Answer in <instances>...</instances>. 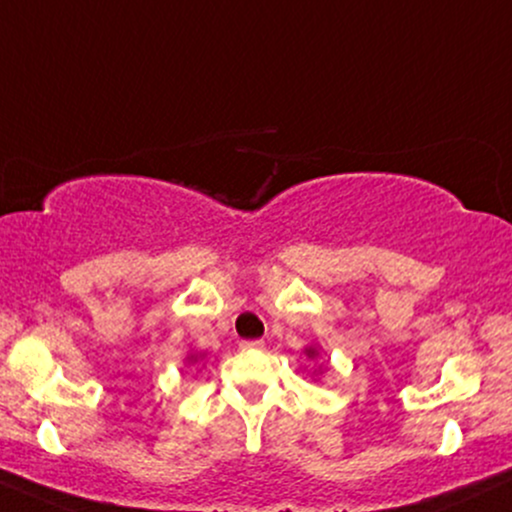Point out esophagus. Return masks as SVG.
I'll return each mask as SVG.
<instances>
[{"label":"esophagus","mask_w":512,"mask_h":512,"mask_svg":"<svg viewBox=\"0 0 512 512\" xmlns=\"http://www.w3.org/2000/svg\"><path fill=\"white\" fill-rule=\"evenodd\" d=\"M240 349L250 351V349H264L262 339H250V342H240Z\"/></svg>","instance_id":"esophagus-1"}]
</instances>
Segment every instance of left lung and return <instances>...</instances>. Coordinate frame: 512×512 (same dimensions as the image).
Here are the masks:
<instances>
[{"label":"left lung","mask_w":512,"mask_h":512,"mask_svg":"<svg viewBox=\"0 0 512 512\" xmlns=\"http://www.w3.org/2000/svg\"><path fill=\"white\" fill-rule=\"evenodd\" d=\"M305 354H308L310 358H315L317 356V349H315V346H308V349H305Z\"/></svg>","instance_id":"1"}]
</instances>
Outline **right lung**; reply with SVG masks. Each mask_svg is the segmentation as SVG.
Segmentation results:
<instances>
[{
  "instance_id": "add662e5",
  "label": "right lung",
  "mask_w": 512,
  "mask_h": 512,
  "mask_svg": "<svg viewBox=\"0 0 512 512\" xmlns=\"http://www.w3.org/2000/svg\"><path fill=\"white\" fill-rule=\"evenodd\" d=\"M192 358H195V356H192Z\"/></svg>"
}]
</instances>
